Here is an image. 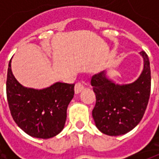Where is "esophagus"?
Here are the masks:
<instances>
[{"label": "esophagus", "mask_w": 159, "mask_h": 159, "mask_svg": "<svg viewBox=\"0 0 159 159\" xmlns=\"http://www.w3.org/2000/svg\"><path fill=\"white\" fill-rule=\"evenodd\" d=\"M83 89H84V85H83V82H78V83H76V85H75V93H79Z\"/></svg>", "instance_id": "34e87169"}]
</instances>
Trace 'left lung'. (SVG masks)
Segmentation results:
<instances>
[{
  "label": "left lung",
  "mask_w": 159,
  "mask_h": 159,
  "mask_svg": "<svg viewBox=\"0 0 159 159\" xmlns=\"http://www.w3.org/2000/svg\"><path fill=\"white\" fill-rule=\"evenodd\" d=\"M144 69L133 83L117 85L101 72L92 76L91 84L96 95L92 115L102 133L117 136L132 130L142 119L151 93V69L148 56L140 52Z\"/></svg>",
  "instance_id": "1"
}]
</instances>
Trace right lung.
<instances>
[{
    "label": "right lung",
    "instance_id": "1",
    "mask_svg": "<svg viewBox=\"0 0 159 159\" xmlns=\"http://www.w3.org/2000/svg\"><path fill=\"white\" fill-rule=\"evenodd\" d=\"M74 83H56L36 90L23 87L15 79L9 62L7 98L12 118L29 135L48 139L64 129L67 107L74 96Z\"/></svg>",
    "mask_w": 159,
    "mask_h": 159
}]
</instances>
